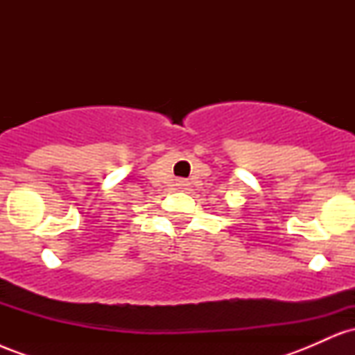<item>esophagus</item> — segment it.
I'll return each instance as SVG.
<instances>
[{
    "label": "esophagus",
    "instance_id": "obj_1",
    "mask_svg": "<svg viewBox=\"0 0 355 355\" xmlns=\"http://www.w3.org/2000/svg\"><path fill=\"white\" fill-rule=\"evenodd\" d=\"M177 187H178V189H185V187H189V182H187V180H177Z\"/></svg>",
    "mask_w": 355,
    "mask_h": 355
}]
</instances>
